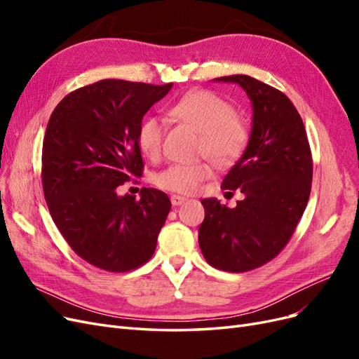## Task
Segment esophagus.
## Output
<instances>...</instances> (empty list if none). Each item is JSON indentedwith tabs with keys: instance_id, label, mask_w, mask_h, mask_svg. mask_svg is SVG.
Wrapping results in <instances>:
<instances>
[{
	"instance_id": "obj_1",
	"label": "esophagus",
	"mask_w": 359,
	"mask_h": 359,
	"mask_svg": "<svg viewBox=\"0 0 359 359\" xmlns=\"http://www.w3.org/2000/svg\"><path fill=\"white\" fill-rule=\"evenodd\" d=\"M186 201H187V199L184 198V196H180V194H172V196H170V202H172L173 206H178V205L186 202Z\"/></svg>"
}]
</instances>
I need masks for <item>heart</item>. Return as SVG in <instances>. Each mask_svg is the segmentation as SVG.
Wrapping results in <instances>:
<instances>
[{
    "instance_id": "b5f03b06",
    "label": "heart",
    "mask_w": 359,
    "mask_h": 359,
    "mask_svg": "<svg viewBox=\"0 0 359 359\" xmlns=\"http://www.w3.org/2000/svg\"><path fill=\"white\" fill-rule=\"evenodd\" d=\"M173 118L181 119L202 135L201 154L215 166L229 168L243 156L250 140V127L245 119L235 114L233 104L222 95L208 90L186 94L169 109ZM166 126L157 116H148L139 127L137 142L142 153L157 160L163 153ZM211 177L208 163H175L154 177L157 187L190 194Z\"/></svg>"
}]
</instances>
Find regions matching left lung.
<instances>
[{"instance_id":"obj_1","label":"left lung","mask_w":359,"mask_h":359,"mask_svg":"<svg viewBox=\"0 0 359 359\" xmlns=\"http://www.w3.org/2000/svg\"><path fill=\"white\" fill-rule=\"evenodd\" d=\"M238 83L253 104V127L241 158L222 189L244 194L235 208L203 199L199 245L211 266L245 273L269 262L286 247L306 210L313 160L306 128L287 97L247 74L217 78Z\"/></svg>"}]
</instances>
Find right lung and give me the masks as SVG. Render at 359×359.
I'll list each match as a JSON object with an SVG mask.
<instances>
[{
	"label": "right lung",
	"mask_w": 359,
	"mask_h": 359,
	"mask_svg": "<svg viewBox=\"0 0 359 359\" xmlns=\"http://www.w3.org/2000/svg\"><path fill=\"white\" fill-rule=\"evenodd\" d=\"M173 83L103 79L67 94L43 139L41 184L49 212L73 252L111 273L142 266L154 255L170 211L166 193L118 187L142 177L139 127Z\"/></svg>",
	"instance_id": "obj_1"
}]
</instances>
